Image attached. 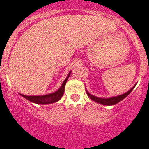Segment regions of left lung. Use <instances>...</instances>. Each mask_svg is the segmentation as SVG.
I'll return each instance as SVG.
<instances>
[{"label":"left lung","mask_w":149,"mask_h":149,"mask_svg":"<svg viewBox=\"0 0 149 149\" xmlns=\"http://www.w3.org/2000/svg\"><path fill=\"white\" fill-rule=\"evenodd\" d=\"M136 86V84H135V85L133 86L132 87V88H130L129 91H127V92L124 93L123 94H121V95H119V96H117V97H110V98H101V97H96V96L91 95V94H89V92L87 91L86 88V91L87 95H88V97H90V99H91V100H93V101L96 102H97L99 104H102V105L110 106V105L116 104H118V102H120L122 101L123 99L125 98L126 97H127V96L129 95V94H130V93L132 91V90L135 88V86Z\"/></svg>","instance_id":"1"}]
</instances>
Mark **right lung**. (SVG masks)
I'll use <instances>...</instances> for the list:
<instances>
[{
    "mask_svg": "<svg viewBox=\"0 0 149 149\" xmlns=\"http://www.w3.org/2000/svg\"><path fill=\"white\" fill-rule=\"evenodd\" d=\"M71 71H70L68 74L66 79L63 82L61 86L55 92L50 93V94H46V95H41V96H26L24 94H20L21 96L24 97L25 99L29 100V101L33 103L37 104H49L55 103L56 102L59 101L63 97L64 94V91H65V86L67 80L68 79L69 76H70Z\"/></svg>",
    "mask_w": 149,
    "mask_h": 149,
    "instance_id": "add662e5",
    "label": "right lung"
}]
</instances>
